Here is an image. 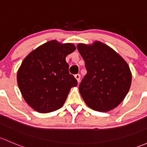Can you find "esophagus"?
Returning <instances> with one entry per match:
<instances>
[{
	"label": "esophagus",
	"mask_w": 147,
	"mask_h": 147,
	"mask_svg": "<svg viewBox=\"0 0 147 147\" xmlns=\"http://www.w3.org/2000/svg\"><path fill=\"white\" fill-rule=\"evenodd\" d=\"M74 77H75L76 79L77 80L78 83H79L80 82V79H81V76H80V74H76V75L74 76Z\"/></svg>",
	"instance_id": "obj_1"
}]
</instances>
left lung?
<instances>
[{"label": "left lung", "instance_id": "obj_1", "mask_svg": "<svg viewBox=\"0 0 147 147\" xmlns=\"http://www.w3.org/2000/svg\"><path fill=\"white\" fill-rule=\"evenodd\" d=\"M76 47L87 70L79 85L84 102L96 111L113 110L125 99L131 86V73L127 63L99 41L90 45L79 43Z\"/></svg>", "mask_w": 147, "mask_h": 147}]
</instances>
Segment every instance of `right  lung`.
I'll use <instances>...</instances> for the list:
<instances>
[{"label":"right lung","mask_w":147,"mask_h":147,"mask_svg":"<svg viewBox=\"0 0 147 147\" xmlns=\"http://www.w3.org/2000/svg\"><path fill=\"white\" fill-rule=\"evenodd\" d=\"M76 50L71 43L51 40L32 51L17 74L18 87L25 102L40 113L63 106L77 81L69 74L66 56Z\"/></svg>","instance_id":"right-lung-1"}]
</instances>
